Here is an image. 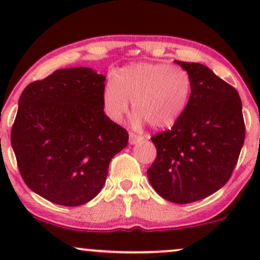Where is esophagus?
<instances>
[{
    "label": "esophagus",
    "mask_w": 260,
    "mask_h": 260,
    "mask_svg": "<svg viewBox=\"0 0 260 260\" xmlns=\"http://www.w3.org/2000/svg\"><path fill=\"white\" fill-rule=\"evenodd\" d=\"M144 139V137L142 136H137L134 133H129V144H137V143L142 142Z\"/></svg>",
    "instance_id": "34e87169"
}]
</instances>
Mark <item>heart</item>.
<instances>
[{"mask_svg":"<svg viewBox=\"0 0 260 260\" xmlns=\"http://www.w3.org/2000/svg\"><path fill=\"white\" fill-rule=\"evenodd\" d=\"M192 92L189 73L180 66L166 63H134L121 68L115 80L106 83L103 105L107 117L120 122L132 100L133 124L149 123L156 129L169 128L186 111Z\"/></svg>","mask_w":260,"mask_h":260,"instance_id":"heart-1","label":"heart"}]
</instances>
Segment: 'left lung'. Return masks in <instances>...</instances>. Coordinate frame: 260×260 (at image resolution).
I'll list each match as a JSON object with an SVG mask.
<instances>
[{
	"instance_id": "1",
	"label": "left lung",
	"mask_w": 260,
	"mask_h": 260,
	"mask_svg": "<svg viewBox=\"0 0 260 260\" xmlns=\"http://www.w3.org/2000/svg\"><path fill=\"white\" fill-rule=\"evenodd\" d=\"M175 62L189 73L192 92L180 120L151 138L157 155L147 174L160 197L187 204L225 186L243 147L246 127L234 86L207 66Z\"/></svg>"
}]
</instances>
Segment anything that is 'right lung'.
<instances>
[{
  "label": "right lung",
  "mask_w": 260,
  "mask_h": 260,
  "mask_svg": "<svg viewBox=\"0 0 260 260\" xmlns=\"http://www.w3.org/2000/svg\"><path fill=\"white\" fill-rule=\"evenodd\" d=\"M106 77L88 67L57 70L23 90L11 143L25 184L64 207L95 198L128 133L104 112Z\"/></svg>",
  "instance_id": "obj_1"
}]
</instances>
